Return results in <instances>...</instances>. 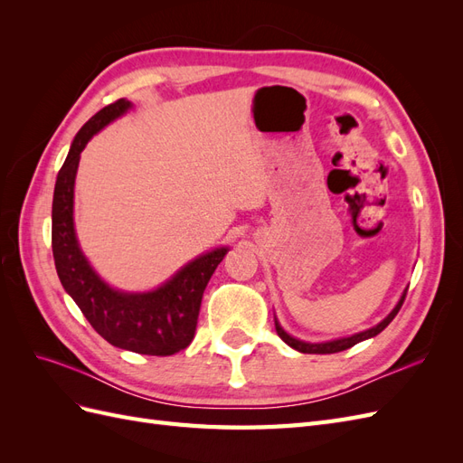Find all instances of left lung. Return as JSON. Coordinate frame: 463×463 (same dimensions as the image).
<instances>
[{
	"label": "left lung",
	"instance_id": "1",
	"mask_svg": "<svg viewBox=\"0 0 463 463\" xmlns=\"http://www.w3.org/2000/svg\"><path fill=\"white\" fill-rule=\"evenodd\" d=\"M405 296H408V289L403 291V296H402V299L398 301V305L394 307V311H392V313H390V315L381 322V325H376V326H373V328H369V330H365V332H359V334L349 335V338L334 340V342H325V344H309V342H301V340L291 338V335H289L288 332H284V328L279 326L278 322H276V332H278L279 338H282L289 347L298 349V352H301V354H338V352H344V349L354 347L355 344H359V342H363V340L373 338V335L381 334V332L390 325V322L394 320V317L398 315V311L402 309V305H403V301H405Z\"/></svg>",
	"mask_w": 463,
	"mask_h": 463
}]
</instances>
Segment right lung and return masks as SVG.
<instances>
[{
    "instance_id": "obj_1",
    "label": "right lung",
    "mask_w": 463,
    "mask_h": 463,
    "mask_svg": "<svg viewBox=\"0 0 463 463\" xmlns=\"http://www.w3.org/2000/svg\"><path fill=\"white\" fill-rule=\"evenodd\" d=\"M131 108L116 100L94 114L69 150L58 174L52 204V250L55 270L90 326L111 345L143 355H174L191 342L203 293L228 249H216L181 269L170 282L148 293H121L108 288L82 257L73 228V185L82 148L109 121Z\"/></svg>"
}]
</instances>
